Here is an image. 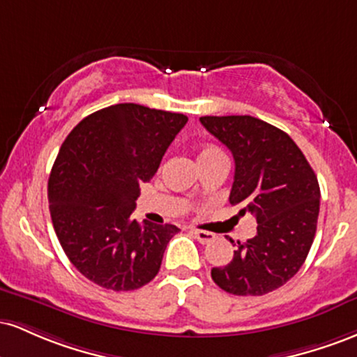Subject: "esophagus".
<instances>
[{"label":"esophagus","mask_w":357,"mask_h":357,"mask_svg":"<svg viewBox=\"0 0 357 357\" xmlns=\"http://www.w3.org/2000/svg\"><path fill=\"white\" fill-rule=\"evenodd\" d=\"M192 235H195V238L199 241V243L206 245V243H211L213 240H215V233H210V231H203V230H191Z\"/></svg>","instance_id":"34e87169"}]
</instances>
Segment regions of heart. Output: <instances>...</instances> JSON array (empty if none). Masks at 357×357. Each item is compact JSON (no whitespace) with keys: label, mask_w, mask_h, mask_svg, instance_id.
Returning <instances> with one entry per match:
<instances>
[{"label":"heart","mask_w":357,"mask_h":357,"mask_svg":"<svg viewBox=\"0 0 357 357\" xmlns=\"http://www.w3.org/2000/svg\"><path fill=\"white\" fill-rule=\"evenodd\" d=\"M220 153H221V151L216 149V147L206 146V147H203L202 151H199L198 158H199V159H206V158H211V155H216V154H220Z\"/></svg>","instance_id":"obj_1"}]
</instances>
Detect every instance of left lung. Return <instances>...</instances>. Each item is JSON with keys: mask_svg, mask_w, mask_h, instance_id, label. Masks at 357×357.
Segmentation results:
<instances>
[{"mask_svg": "<svg viewBox=\"0 0 357 357\" xmlns=\"http://www.w3.org/2000/svg\"><path fill=\"white\" fill-rule=\"evenodd\" d=\"M199 121L235 159L230 203L258 223L257 235L236 241L233 260L211 268V278L233 296H265L296 275L312 247L321 202L317 176L289 134L268 122L252 116Z\"/></svg>", "mask_w": 357, "mask_h": 357, "instance_id": "1", "label": "left lung"}]
</instances>
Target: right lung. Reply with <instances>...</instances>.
<instances>
[{
  "instance_id": "1",
  "label": "right lung",
  "mask_w": 357,
  "mask_h": 357,
  "mask_svg": "<svg viewBox=\"0 0 357 357\" xmlns=\"http://www.w3.org/2000/svg\"><path fill=\"white\" fill-rule=\"evenodd\" d=\"M184 114L117 104L90 114L60 147L48 179L52 223L65 255L107 290H136L161 268L174 225L130 218L139 184L155 174Z\"/></svg>"
}]
</instances>
